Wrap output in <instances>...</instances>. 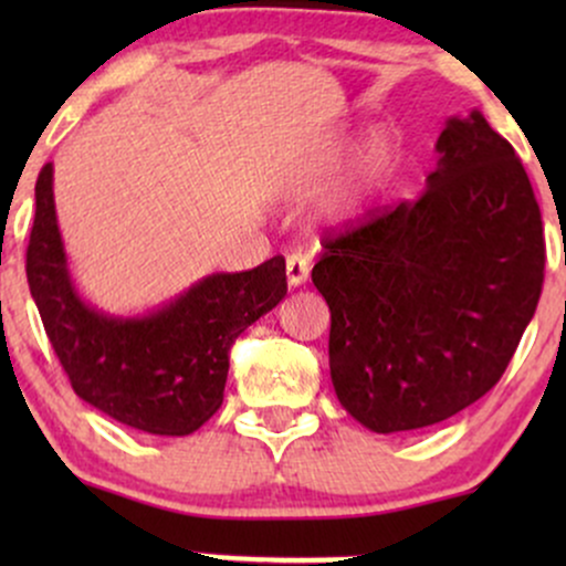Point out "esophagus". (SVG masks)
<instances>
[{"label": "esophagus", "mask_w": 566, "mask_h": 566, "mask_svg": "<svg viewBox=\"0 0 566 566\" xmlns=\"http://www.w3.org/2000/svg\"><path fill=\"white\" fill-rule=\"evenodd\" d=\"M308 271H311L308 258H305L303 252H292V255L287 258V282H290V287H301V284L308 282Z\"/></svg>", "instance_id": "1"}]
</instances>
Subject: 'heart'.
Returning a JSON list of instances; mask_svg holds the SVG:
<instances>
[{"label": "heart", "instance_id": "1", "mask_svg": "<svg viewBox=\"0 0 566 566\" xmlns=\"http://www.w3.org/2000/svg\"><path fill=\"white\" fill-rule=\"evenodd\" d=\"M346 143L337 140L333 146V151L324 154L322 159L311 161L308 167H303L295 178V188L297 191H305V188H314L319 180L335 167L337 157L343 154ZM388 157H391V148H388V140L382 135H375L373 140L367 143L365 154L361 159L356 161L354 172L348 175V180L343 186H337L327 199L322 201L319 207V223L324 226H343L348 223L350 218L359 212L361 201H365L367 191L375 186V180L380 178V172L386 170Z\"/></svg>", "mask_w": 566, "mask_h": 566}]
</instances>
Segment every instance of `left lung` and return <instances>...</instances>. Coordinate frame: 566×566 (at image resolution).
Wrapping results in <instances>:
<instances>
[{"label":"left lung","instance_id":"1","mask_svg":"<svg viewBox=\"0 0 566 566\" xmlns=\"http://www.w3.org/2000/svg\"><path fill=\"white\" fill-rule=\"evenodd\" d=\"M543 220L509 140L482 112L450 116L426 191L327 239L337 401L375 433L452 418L490 391L535 316Z\"/></svg>","mask_w":566,"mask_h":566}]
</instances>
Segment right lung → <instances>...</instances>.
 <instances>
[{"label":"right lung","mask_w":566,"mask_h":566,"mask_svg":"<svg viewBox=\"0 0 566 566\" xmlns=\"http://www.w3.org/2000/svg\"><path fill=\"white\" fill-rule=\"evenodd\" d=\"M25 276L71 388L116 423L188 437L223 405L229 348L287 295L284 258L242 274L201 276L146 314H108L84 301L57 229L53 165L36 180Z\"/></svg>","instance_id":"right-lung-1"}]
</instances>
